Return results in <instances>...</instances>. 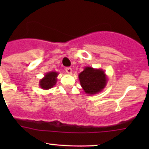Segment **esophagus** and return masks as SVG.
<instances>
[{"mask_svg":"<svg viewBox=\"0 0 149 149\" xmlns=\"http://www.w3.org/2000/svg\"><path fill=\"white\" fill-rule=\"evenodd\" d=\"M65 71H66V73H68V74H72V69L70 67H67L66 68V69H65Z\"/></svg>","mask_w":149,"mask_h":149,"instance_id":"obj_1","label":"esophagus"}]
</instances>
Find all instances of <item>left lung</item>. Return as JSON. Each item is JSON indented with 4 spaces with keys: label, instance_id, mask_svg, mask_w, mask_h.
Here are the masks:
<instances>
[{
    "label": "left lung",
    "instance_id": "8db88e82",
    "mask_svg": "<svg viewBox=\"0 0 149 149\" xmlns=\"http://www.w3.org/2000/svg\"><path fill=\"white\" fill-rule=\"evenodd\" d=\"M80 83L87 95H94L101 92L107 85L108 78L102 69L85 66L78 75Z\"/></svg>",
    "mask_w": 149,
    "mask_h": 149
}]
</instances>
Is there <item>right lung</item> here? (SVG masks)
Masks as SVG:
<instances>
[{
	"instance_id": "1",
	"label": "right lung",
	"mask_w": 149,
	"mask_h": 149,
	"mask_svg": "<svg viewBox=\"0 0 149 149\" xmlns=\"http://www.w3.org/2000/svg\"><path fill=\"white\" fill-rule=\"evenodd\" d=\"M59 73L56 71H49L46 73L42 79L39 82V85L43 90H49L56 85Z\"/></svg>"
}]
</instances>
